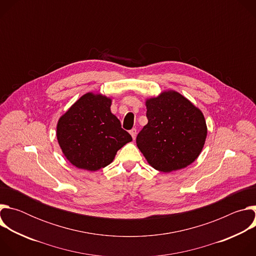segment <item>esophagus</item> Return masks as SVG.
Instances as JSON below:
<instances>
[{"label": "esophagus", "mask_w": 256, "mask_h": 256, "mask_svg": "<svg viewBox=\"0 0 256 256\" xmlns=\"http://www.w3.org/2000/svg\"><path fill=\"white\" fill-rule=\"evenodd\" d=\"M130 134L132 140H134L136 136V128H132V130H130Z\"/></svg>", "instance_id": "1"}]
</instances>
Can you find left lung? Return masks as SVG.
I'll list each match as a JSON object with an SVG mask.
<instances>
[{
    "mask_svg": "<svg viewBox=\"0 0 256 256\" xmlns=\"http://www.w3.org/2000/svg\"><path fill=\"white\" fill-rule=\"evenodd\" d=\"M146 107L148 124L136 142L147 162L165 173L194 162L208 134L200 109L174 90L146 99Z\"/></svg>",
    "mask_w": 256,
    "mask_h": 256,
    "instance_id": "obj_1",
    "label": "left lung"
}]
</instances>
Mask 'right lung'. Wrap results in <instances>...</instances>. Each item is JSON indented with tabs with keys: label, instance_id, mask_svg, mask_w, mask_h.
<instances>
[{
	"label": "right lung",
	"instance_id": "right-lung-1",
	"mask_svg": "<svg viewBox=\"0 0 256 256\" xmlns=\"http://www.w3.org/2000/svg\"><path fill=\"white\" fill-rule=\"evenodd\" d=\"M112 102L105 95L88 92L60 118L58 144L68 161L77 168L88 171L104 168L120 148L132 140L112 114Z\"/></svg>",
	"mask_w": 256,
	"mask_h": 256
}]
</instances>
